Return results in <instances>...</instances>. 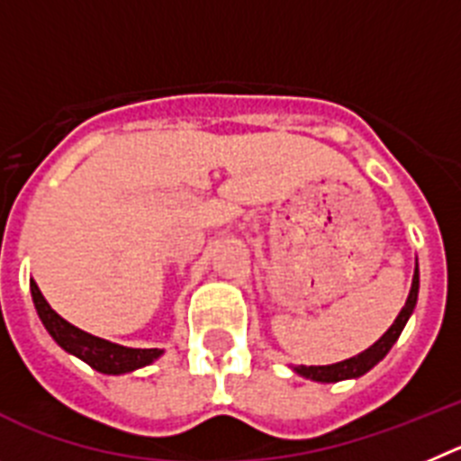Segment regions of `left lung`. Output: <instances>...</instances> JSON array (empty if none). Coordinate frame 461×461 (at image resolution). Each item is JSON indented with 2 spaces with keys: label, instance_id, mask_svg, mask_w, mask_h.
Instances as JSON below:
<instances>
[{
  "label": "left lung",
  "instance_id": "left-lung-1",
  "mask_svg": "<svg viewBox=\"0 0 461 461\" xmlns=\"http://www.w3.org/2000/svg\"><path fill=\"white\" fill-rule=\"evenodd\" d=\"M418 285H420V280H418V267H416L411 292H409V298H406L404 308H402V312L397 314V319L393 321L391 329L385 330V333L381 335V339H376L370 349H365L363 354L354 356V358H349V360H342V363H335V365H310V367L301 365V367H296L298 375L305 376V379L323 381V384H335V381H342V379H356V376H360V375H365L367 370H372V367H375V365L379 363V360L384 358L388 351H391V347L397 342L402 329H404V323L409 321V317H411L413 308H416V301H418Z\"/></svg>",
  "mask_w": 461,
  "mask_h": 461
}]
</instances>
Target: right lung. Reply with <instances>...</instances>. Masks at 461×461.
Segmentation results:
<instances>
[{"mask_svg": "<svg viewBox=\"0 0 461 461\" xmlns=\"http://www.w3.org/2000/svg\"><path fill=\"white\" fill-rule=\"evenodd\" d=\"M29 287H32L36 312H39L48 333L55 338V342L59 344L61 349L77 356V358L85 360L86 365H91L94 370L103 372V375H123V372L138 370V367L153 363L163 354L160 349H128L122 344H112L107 339L96 338V335L85 333V330L76 329L73 323L61 319L55 310L50 308L34 280L29 282Z\"/></svg>", "mask_w": 461, "mask_h": 461, "instance_id": "add662e5", "label": "right lung"}]
</instances>
